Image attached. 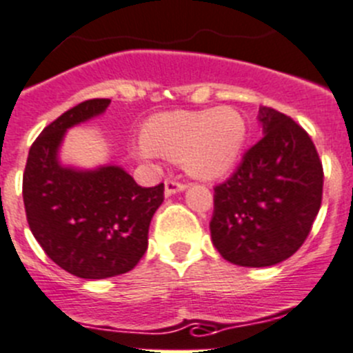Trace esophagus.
Instances as JSON below:
<instances>
[{"label": "esophagus", "instance_id": "1", "mask_svg": "<svg viewBox=\"0 0 353 353\" xmlns=\"http://www.w3.org/2000/svg\"><path fill=\"white\" fill-rule=\"evenodd\" d=\"M185 189H187L185 183L176 182V180H166V182H164V194H166V196H173V194L182 192V190Z\"/></svg>", "mask_w": 353, "mask_h": 353}]
</instances>
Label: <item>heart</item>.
Returning <instances> with one entry per match:
<instances>
[{
  "label": "heart",
  "mask_w": 353,
  "mask_h": 353,
  "mask_svg": "<svg viewBox=\"0 0 353 353\" xmlns=\"http://www.w3.org/2000/svg\"><path fill=\"white\" fill-rule=\"evenodd\" d=\"M247 137L243 115L231 106L161 113L145 124L143 141L137 147V155L140 159L163 155L182 161L183 170L194 179L215 180L238 164Z\"/></svg>",
  "instance_id": "b5f03b06"
}]
</instances>
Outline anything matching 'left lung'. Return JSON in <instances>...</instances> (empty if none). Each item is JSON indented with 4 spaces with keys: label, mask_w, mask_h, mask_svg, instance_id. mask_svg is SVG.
<instances>
[{
    "label": "left lung",
    "mask_w": 353,
    "mask_h": 353,
    "mask_svg": "<svg viewBox=\"0 0 353 353\" xmlns=\"http://www.w3.org/2000/svg\"><path fill=\"white\" fill-rule=\"evenodd\" d=\"M264 137L215 187L213 247L232 264L266 268L296 254L322 203L324 171L308 132L283 113L259 108Z\"/></svg>",
    "instance_id": "left-lung-1"
}]
</instances>
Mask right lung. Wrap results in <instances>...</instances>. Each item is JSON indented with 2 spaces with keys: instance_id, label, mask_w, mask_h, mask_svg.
<instances>
[{
  "instance_id": "add662e5",
  "label": "right lung",
  "mask_w": 353,
  "mask_h": 353,
  "mask_svg": "<svg viewBox=\"0 0 353 353\" xmlns=\"http://www.w3.org/2000/svg\"><path fill=\"white\" fill-rule=\"evenodd\" d=\"M110 99H89L48 124L29 148L22 179L28 224L45 254L87 280L117 276L140 263L164 185L140 187L115 164L80 170L61 163L66 131L106 112Z\"/></svg>"
}]
</instances>
